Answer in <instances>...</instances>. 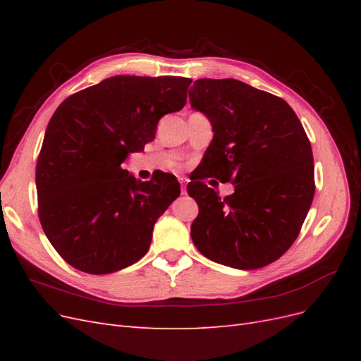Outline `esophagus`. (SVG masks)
<instances>
[{"mask_svg":"<svg viewBox=\"0 0 361 361\" xmlns=\"http://www.w3.org/2000/svg\"><path fill=\"white\" fill-rule=\"evenodd\" d=\"M179 182H180V191H182V194H187V185H185V180L179 179Z\"/></svg>","mask_w":361,"mask_h":361,"instance_id":"34e87169","label":"esophagus"}]
</instances>
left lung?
<instances>
[{
  "label": "left lung",
  "instance_id": "8db88e82",
  "mask_svg": "<svg viewBox=\"0 0 361 361\" xmlns=\"http://www.w3.org/2000/svg\"><path fill=\"white\" fill-rule=\"evenodd\" d=\"M188 94L214 130L187 187L199 204L192 243L216 264L267 267L293 244L313 202L310 141L286 101L243 81L203 78ZM212 176L235 192L221 200L202 182Z\"/></svg>",
  "mask_w": 361,
  "mask_h": 361
}]
</instances>
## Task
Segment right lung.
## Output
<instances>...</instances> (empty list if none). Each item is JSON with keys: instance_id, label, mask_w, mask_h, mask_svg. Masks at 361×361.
Returning <instances> with one entry per match:
<instances>
[{"instance_id": "obj_1", "label": "right lung", "mask_w": 361, "mask_h": 361, "mask_svg": "<svg viewBox=\"0 0 361 361\" xmlns=\"http://www.w3.org/2000/svg\"><path fill=\"white\" fill-rule=\"evenodd\" d=\"M192 80L117 75L69 96L51 117L36 166L39 218L57 253L89 274L135 264L179 197L170 173L141 182L122 162L187 104Z\"/></svg>"}]
</instances>
